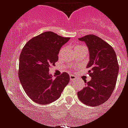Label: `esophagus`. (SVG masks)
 I'll list each match as a JSON object with an SVG mask.
<instances>
[{
    "mask_svg": "<svg viewBox=\"0 0 128 128\" xmlns=\"http://www.w3.org/2000/svg\"><path fill=\"white\" fill-rule=\"evenodd\" d=\"M70 80L73 81V80H76V77L74 76V75H70Z\"/></svg>",
    "mask_w": 128,
    "mask_h": 128,
    "instance_id": "34e87169",
    "label": "esophagus"
}]
</instances>
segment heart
I'll use <instances>...</instances> for the list:
<instances>
[{"label":"heart","instance_id":"heart-1","mask_svg":"<svg viewBox=\"0 0 128 128\" xmlns=\"http://www.w3.org/2000/svg\"><path fill=\"white\" fill-rule=\"evenodd\" d=\"M83 47H85L84 46H83V45H77V46H76L75 47H74V49H75V50H77V49H79V48H83ZM62 50H61V51H62ZM60 51V52H61Z\"/></svg>","mask_w":128,"mask_h":128}]
</instances>
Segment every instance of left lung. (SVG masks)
Instances as JSON below:
<instances>
[{"label": "left lung", "mask_w": 128, "mask_h": 128, "mask_svg": "<svg viewBox=\"0 0 128 128\" xmlns=\"http://www.w3.org/2000/svg\"><path fill=\"white\" fill-rule=\"evenodd\" d=\"M89 50L90 60L86 68L92 78L86 86L78 92L82 102L90 106L102 104L111 96L117 80L119 66L115 51L109 44L95 35L78 38Z\"/></svg>", "instance_id": "8db88e82"}]
</instances>
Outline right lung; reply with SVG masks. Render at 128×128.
Here are the masks:
<instances>
[{"instance_id":"1","label":"right lung","mask_w":128,"mask_h":128,"mask_svg":"<svg viewBox=\"0 0 128 128\" xmlns=\"http://www.w3.org/2000/svg\"><path fill=\"white\" fill-rule=\"evenodd\" d=\"M70 38L45 32L34 37L25 44L19 58L18 77L25 92L39 104L56 101L69 83L66 72L52 79L49 68L58 60L60 50Z\"/></svg>"}]
</instances>
